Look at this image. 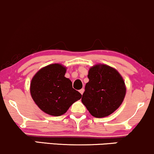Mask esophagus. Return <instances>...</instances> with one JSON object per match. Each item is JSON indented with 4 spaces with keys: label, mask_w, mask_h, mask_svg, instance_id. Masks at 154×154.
Listing matches in <instances>:
<instances>
[{
    "label": "esophagus",
    "mask_w": 154,
    "mask_h": 154,
    "mask_svg": "<svg viewBox=\"0 0 154 154\" xmlns=\"http://www.w3.org/2000/svg\"><path fill=\"white\" fill-rule=\"evenodd\" d=\"M84 88H81V90H79V92H80V93L81 94H83V93H84Z\"/></svg>",
    "instance_id": "1"
}]
</instances>
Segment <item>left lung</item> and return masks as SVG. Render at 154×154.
Wrapping results in <instances>:
<instances>
[{"label": "left lung", "instance_id": "1", "mask_svg": "<svg viewBox=\"0 0 154 154\" xmlns=\"http://www.w3.org/2000/svg\"><path fill=\"white\" fill-rule=\"evenodd\" d=\"M88 79L81 102L94 117L100 118L111 115L125 96L122 76L112 67L97 65L90 68Z\"/></svg>", "mask_w": 154, "mask_h": 154}]
</instances>
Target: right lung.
<instances>
[{
    "label": "right lung",
    "mask_w": 154,
    "mask_h": 154,
    "mask_svg": "<svg viewBox=\"0 0 154 154\" xmlns=\"http://www.w3.org/2000/svg\"><path fill=\"white\" fill-rule=\"evenodd\" d=\"M66 72V68L61 65H50L39 70L31 82V95L34 102L52 116L66 113L82 97L73 88L70 79L65 77Z\"/></svg>",
    "instance_id": "right-lung-1"
}]
</instances>
